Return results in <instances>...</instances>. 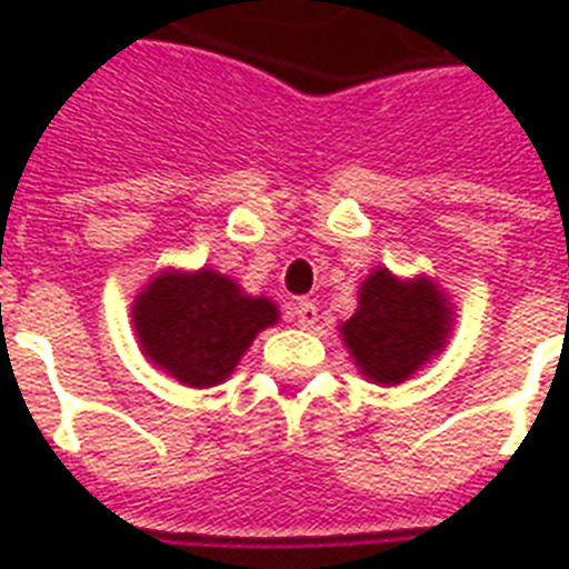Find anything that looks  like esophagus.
I'll use <instances>...</instances> for the list:
<instances>
[{"mask_svg": "<svg viewBox=\"0 0 569 569\" xmlns=\"http://www.w3.org/2000/svg\"><path fill=\"white\" fill-rule=\"evenodd\" d=\"M290 320L297 326H302V329H308V326L317 323V306L311 302V299H297L293 306H290Z\"/></svg>", "mask_w": 569, "mask_h": 569, "instance_id": "34e87169", "label": "esophagus"}]
</instances>
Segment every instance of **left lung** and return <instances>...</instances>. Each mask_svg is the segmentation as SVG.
Returning a JSON list of instances; mask_svg holds the SVG:
<instances>
[{
  "instance_id": "8db88e82",
  "label": "left lung",
  "mask_w": 569,
  "mask_h": 569,
  "mask_svg": "<svg viewBox=\"0 0 569 569\" xmlns=\"http://www.w3.org/2000/svg\"><path fill=\"white\" fill-rule=\"evenodd\" d=\"M451 311L430 281L403 284L389 270H377L362 284L359 311L345 326V341L365 377L403 382L448 338Z\"/></svg>"
}]
</instances>
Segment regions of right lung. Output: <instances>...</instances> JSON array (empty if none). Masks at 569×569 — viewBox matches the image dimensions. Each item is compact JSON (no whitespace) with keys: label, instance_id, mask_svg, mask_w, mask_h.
I'll return each instance as SVG.
<instances>
[{"label":"right lung","instance_id":"right-lung-1","mask_svg":"<svg viewBox=\"0 0 569 569\" xmlns=\"http://www.w3.org/2000/svg\"><path fill=\"white\" fill-rule=\"evenodd\" d=\"M144 356L187 386H216L234 371L254 335L279 320L267 297H246L216 270L166 272L133 308Z\"/></svg>","mask_w":569,"mask_h":569}]
</instances>
